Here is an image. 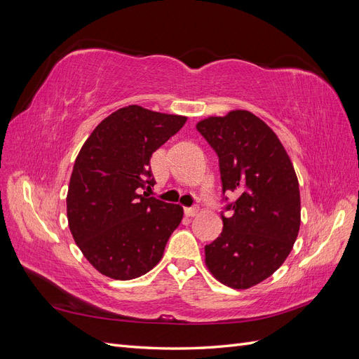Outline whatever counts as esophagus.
<instances>
[{"mask_svg":"<svg viewBox=\"0 0 359 359\" xmlns=\"http://www.w3.org/2000/svg\"><path fill=\"white\" fill-rule=\"evenodd\" d=\"M198 212H199L198 206H189V208H184V214H186L187 217H194Z\"/></svg>","mask_w":359,"mask_h":359,"instance_id":"1","label":"esophagus"}]
</instances>
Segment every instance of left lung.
<instances>
[{
    "label": "left lung",
    "mask_w": 359,
    "mask_h": 359,
    "mask_svg": "<svg viewBox=\"0 0 359 359\" xmlns=\"http://www.w3.org/2000/svg\"><path fill=\"white\" fill-rule=\"evenodd\" d=\"M198 132L219 156L226 205L223 232L205 245V264L220 283L248 289L285 262L297 241L301 199L295 169L277 135L248 111L210 116ZM227 201V198H226Z\"/></svg>",
    "instance_id": "8db88e82"
}]
</instances>
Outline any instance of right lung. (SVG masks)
I'll return each mask as SVG.
<instances>
[{"instance_id":"1","label":"right lung","mask_w":359,"mask_h":359,"mask_svg":"<svg viewBox=\"0 0 359 359\" xmlns=\"http://www.w3.org/2000/svg\"><path fill=\"white\" fill-rule=\"evenodd\" d=\"M187 116L132 104L97 126L76 157L67 193L74 243L106 277L132 280L163 257L182 208L140 194L154 186L149 160Z\"/></svg>"}]
</instances>
